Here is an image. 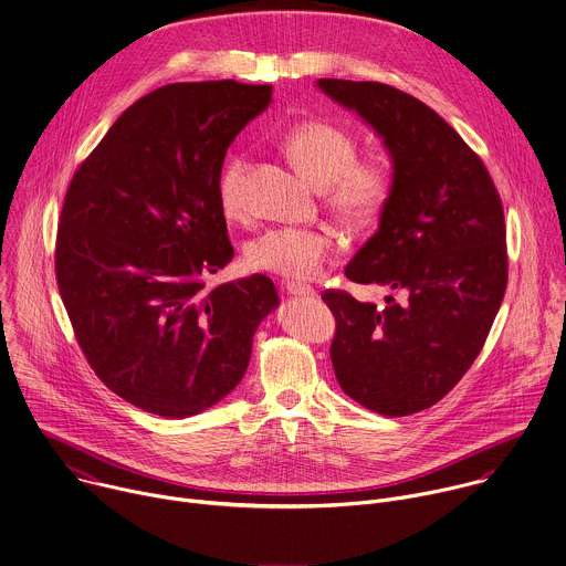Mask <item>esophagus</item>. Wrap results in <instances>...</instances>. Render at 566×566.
<instances>
[{"label": "esophagus", "instance_id": "esophagus-1", "mask_svg": "<svg viewBox=\"0 0 566 566\" xmlns=\"http://www.w3.org/2000/svg\"><path fill=\"white\" fill-rule=\"evenodd\" d=\"M284 289H286V293H291V295H304V297L315 295V289H313L311 284H302V282H295V280L284 282Z\"/></svg>", "mask_w": 566, "mask_h": 566}]
</instances>
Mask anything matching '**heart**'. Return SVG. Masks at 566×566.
<instances>
[{
	"label": "heart",
	"instance_id": "heart-1",
	"mask_svg": "<svg viewBox=\"0 0 566 566\" xmlns=\"http://www.w3.org/2000/svg\"><path fill=\"white\" fill-rule=\"evenodd\" d=\"M291 164L322 188L324 205L346 222H368L389 205L396 186L394 159L382 150L357 155L355 135L328 119L293 124L280 139ZM251 157L235 150L222 164L218 198L229 220L249 213ZM335 251V235L326 227H273L253 238L244 262L253 271L291 280L313 277Z\"/></svg>",
	"mask_w": 566,
	"mask_h": 566
}]
</instances>
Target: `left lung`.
Listing matches in <instances>:
<instances>
[{
    "mask_svg": "<svg viewBox=\"0 0 566 566\" xmlns=\"http://www.w3.org/2000/svg\"><path fill=\"white\" fill-rule=\"evenodd\" d=\"M385 137L396 186L380 229L350 260L355 284L394 289L387 306L324 291L342 391L391 418L440 402L471 368L502 304L509 258L497 188L480 155L424 102L380 82L319 80Z\"/></svg>",
    "mask_w": 566,
    "mask_h": 566,
    "instance_id": "obj_1",
    "label": "left lung"
}]
</instances>
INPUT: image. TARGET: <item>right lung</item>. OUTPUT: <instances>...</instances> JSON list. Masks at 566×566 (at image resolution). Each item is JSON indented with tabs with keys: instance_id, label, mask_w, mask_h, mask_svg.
Listing matches in <instances>:
<instances>
[{
	"instance_id": "1",
	"label": "right lung",
	"mask_w": 566,
	"mask_h": 566,
	"mask_svg": "<svg viewBox=\"0 0 566 566\" xmlns=\"http://www.w3.org/2000/svg\"><path fill=\"white\" fill-rule=\"evenodd\" d=\"M271 93L235 80L161 86L119 115L66 188L55 277L75 339L113 394L153 416L229 396L280 302L262 273L207 289L233 258L218 177Z\"/></svg>"
}]
</instances>
